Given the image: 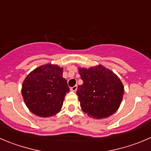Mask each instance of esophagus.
Instances as JSON below:
<instances>
[{
    "instance_id": "obj_1",
    "label": "esophagus",
    "mask_w": 151,
    "mask_h": 151,
    "mask_svg": "<svg viewBox=\"0 0 151 151\" xmlns=\"http://www.w3.org/2000/svg\"><path fill=\"white\" fill-rule=\"evenodd\" d=\"M77 88H78V86L75 85L74 87H72L71 88H70V90H71V91H73V92H76L77 90Z\"/></svg>"
}]
</instances>
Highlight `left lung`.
Returning a JSON list of instances; mask_svg holds the SVG:
<instances>
[{
    "label": "left lung",
    "instance_id": "obj_1",
    "mask_svg": "<svg viewBox=\"0 0 151 151\" xmlns=\"http://www.w3.org/2000/svg\"><path fill=\"white\" fill-rule=\"evenodd\" d=\"M83 80L76 94L81 109L89 116L103 119L113 115L119 107L124 86L119 78L102 65L78 68Z\"/></svg>",
    "mask_w": 151,
    "mask_h": 151
}]
</instances>
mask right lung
I'll list each match as a JSON object with an SVG mask.
<instances>
[{
	"label": "right lung",
	"mask_w": 151,
	"mask_h": 151,
	"mask_svg": "<svg viewBox=\"0 0 151 151\" xmlns=\"http://www.w3.org/2000/svg\"><path fill=\"white\" fill-rule=\"evenodd\" d=\"M62 75V67L47 64L37 67L26 77L21 92L32 113L45 118L60 111L65 95L70 91Z\"/></svg>",
	"instance_id": "add662e5"
}]
</instances>
